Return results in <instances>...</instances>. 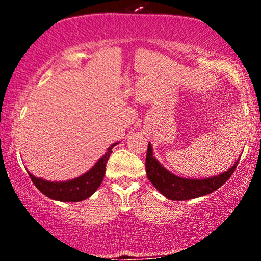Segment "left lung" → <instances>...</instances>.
<instances>
[{
    "label": "left lung",
    "instance_id": "obj_1",
    "mask_svg": "<svg viewBox=\"0 0 261 261\" xmlns=\"http://www.w3.org/2000/svg\"><path fill=\"white\" fill-rule=\"evenodd\" d=\"M239 158L234 162V164H232L230 168L217 175L202 179L182 178V176L173 174L166 167L162 166L153 155V148H152L151 143L148 142L147 157H146V173H147L149 181L153 184V187L160 191L162 195H164L169 200H174V201H184V200L205 196L222 187L224 182L230 178L232 173L234 172Z\"/></svg>",
    "mask_w": 261,
    "mask_h": 261
}]
</instances>
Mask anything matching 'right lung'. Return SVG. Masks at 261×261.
Listing matches in <instances>:
<instances>
[{"instance_id": "add662e5", "label": "right lung", "mask_w": 261, "mask_h": 261, "mask_svg": "<svg viewBox=\"0 0 261 261\" xmlns=\"http://www.w3.org/2000/svg\"><path fill=\"white\" fill-rule=\"evenodd\" d=\"M118 143L119 142H115L112 146H109L104 155H101L88 172L77 176V178L71 179V180L50 181L33 175L29 170L28 174L31 176L33 184L49 199L61 202L83 201V200L92 196L97 191V189L100 187L104 174H106L107 162L112 154L114 146H116Z\"/></svg>"}]
</instances>
